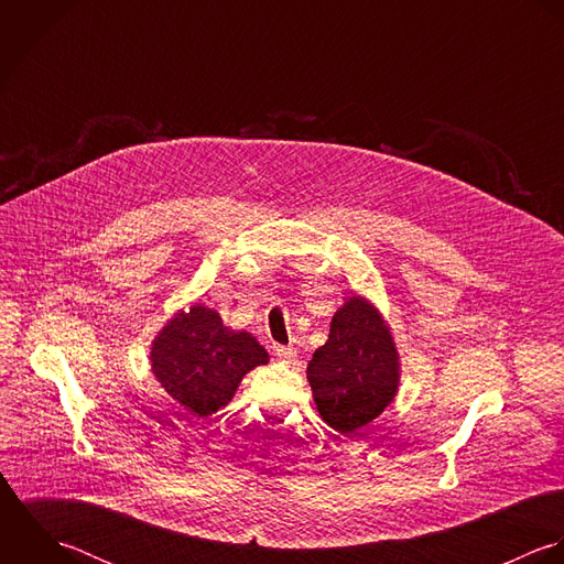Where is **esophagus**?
I'll use <instances>...</instances> for the list:
<instances>
[{
  "mask_svg": "<svg viewBox=\"0 0 564 564\" xmlns=\"http://www.w3.org/2000/svg\"><path fill=\"white\" fill-rule=\"evenodd\" d=\"M274 355L283 361V364H292L296 359V348L292 346H274Z\"/></svg>",
  "mask_w": 564,
  "mask_h": 564,
  "instance_id": "1",
  "label": "esophagus"
}]
</instances>
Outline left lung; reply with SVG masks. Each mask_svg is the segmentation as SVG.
<instances>
[{
	"instance_id": "1",
	"label": "left lung",
	"mask_w": 564,
	"mask_h": 564,
	"mask_svg": "<svg viewBox=\"0 0 564 564\" xmlns=\"http://www.w3.org/2000/svg\"><path fill=\"white\" fill-rule=\"evenodd\" d=\"M399 379V350L383 316L364 296L346 299L307 364L321 419L341 436L357 434L394 401Z\"/></svg>"
}]
</instances>
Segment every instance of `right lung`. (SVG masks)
I'll return each mask as SVG.
<instances>
[{
    "label": "right lung",
    "instance_id": "right-lung-1",
    "mask_svg": "<svg viewBox=\"0 0 564 564\" xmlns=\"http://www.w3.org/2000/svg\"><path fill=\"white\" fill-rule=\"evenodd\" d=\"M268 359L265 348L248 332H232L205 305L176 312L150 348L161 388L198 416H212L228 405L243 375Z\"/></svg>",
    "mask_w": 564,
    "mask_h": 564
}]
</instances>
